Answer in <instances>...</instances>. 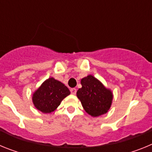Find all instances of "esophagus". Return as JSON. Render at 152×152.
<instances>
[{"instance_id": "34e87169", "label": "esophagus", "mask_w": 152, "mask_h": 152, "mask_svg": "<svg viewBox=\"0 0 152 152\" xmlns=\"http://www.w3.org/2000/svg\"><path fill=\"white\" fill-rule=\"evenodd\" d=\"M76 92H77V90H76V88H72V89H71V93H72V94H76Z\"/></svg>"}]
</instances>
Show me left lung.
I'll return each instance as SVG.
<instances>
[{
  "label": "left lung",
  "mask_w": 152,
  "mask_h": 152,
  "mask_svg": "<svg viewBox=\"0 0 152 152\" xmlns=\"http://www.w3.org/2000/svg\"><path fill=\"white\" fill-rule=\"evenodd\" d=\"M80 84L82 88L77 91V96L84 110L94 117L106 113L112 103L111 91L92 75L81 79Z\"/></svg>",
  "instance_id": "1"
}]
</instances>
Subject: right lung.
Returning <instances> with one entry per match:
<instances>
[{"label": "right lung", "mask_w": 152, "mask_h": 152, "mask_svg": "<svg viewBox=\"0 0 152 152\" xmlns=\"http://www.w3.org/2000/svg\"><path fill=\"white\" fill-rule=\"evenodd\" d=\"M70 94L66 86L53 77L46 80L33 96L35 107L45 113L53 112L64 97Z\"/></svg>", "instance_id": "obj_1"}]
</instances>
